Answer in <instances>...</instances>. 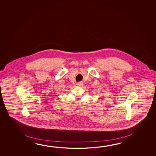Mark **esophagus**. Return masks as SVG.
I'll return each mask as SVG.
<instances>
[{
    "mask_svg": "<svg viewBox=\"0 0 156 156\" xmlns=\"http://www.w3.org/2000/svg\"><path fill=\"white\" fill-rule=\"evenodd\" d=\"M83 83L82 82H79V83H77V85L78 87H82L83 86Z\"/></svg>",
    "mask_w": 156,
    "mask_h": 156,
    "instance_id": "obj_1",
    "label": "esophagus"
}]
</instances>
